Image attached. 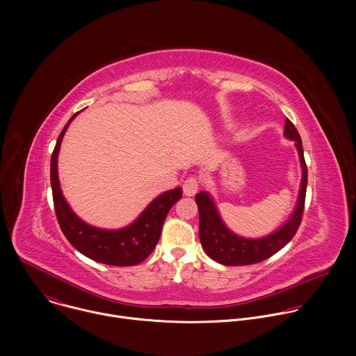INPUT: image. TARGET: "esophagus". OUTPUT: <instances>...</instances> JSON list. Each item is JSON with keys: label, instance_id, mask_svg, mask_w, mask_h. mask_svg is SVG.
I'll return each mask as SVG.
<instances>
[{"label": "esophagus", "instance_id": "34e87169", "mask_svg": "<svg viewBox=\"0 0 356 356\" xmlns=\"http://www.w3.org/2000/svg\"><path fill=\"white\" fill-rule=\"evenodd\" d=\"M198 191V180L197 177H188L183 183V193L186 195H194Z\"/></svg>", "mask_w": 356, "mask_h": 356}]
</instances>
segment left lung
<instances>
[{
  "label": "left lung",
  "mask_w": 356,
  "mask_h": 356,
  "mask_svg": "<svg viewBox=\"0 0 356 356\" xmlns=\"http://www.w3.org/2000/svg\"><path fill=\"white\" fill-rule=\"evenodd\" d=\"M283 135L286 139L294 140V146L298 152V159L301 165V181L296 207L290 214L289 220L283 222V225H280L277 229L262 238L241 236L232 232L225 225L224 220L220 216L216 201L209 191L202 190L195 194V202L200 214V242L202 249H204V252L213 261L225 266L258 264L275 255L276 252L284 248L296 235L304 210V200H306L307 166L306 161H304L301 138L290 120H286Z\"/></svg>",
  "instance_id": "1"
}]
</instances>
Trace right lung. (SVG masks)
I'll list each match as a JSON object with an SVG mask.
<instances>
[{
	"mask_svg": "<svg viewBox=\"0 0 356 356\" xmlns=\"http://www.w3.org/2000/svg\"><path fill=\"white\" fill-rule=\"evenodd\" d=\"M77 114L79 113H76L65 125L54 149L52 159H50V184H52L54 204L60 229L80 253L95 262L111 266L138 265L155 249L169 210L183 194L181 187L159 194L149 202L136 220L127 227L106 229L83 221L66 201L58 173V158L62 139Z\"/></svg>",
	"mask_w": 356,
	"mask_h": 356,
	"instance_id": "add662e5",
	"label": "right lung"
}]
</instances>
